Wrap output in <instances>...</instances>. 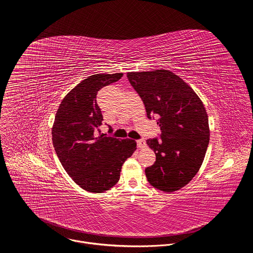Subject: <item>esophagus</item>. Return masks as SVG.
<instances>
[{
    "label": "esophagus",
    "instance_id": "34e87169",
    "mask_svg": "<svg viewBox=\"0 0 253 253\" xmlns=\"http://www.w3.org/2000/svg\"><path fill=\"white\" fill-rule=\"evenodd\" d=\"M137 146H138L139 148H144V147L146 146V142L144 141L143 139H140V140L137 141Z\"/></svg>",
    "mask_w": 253,
    "mask_h": 253
}]
</instances>
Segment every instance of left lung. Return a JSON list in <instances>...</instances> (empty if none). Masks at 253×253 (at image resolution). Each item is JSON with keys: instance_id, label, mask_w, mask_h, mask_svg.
I'll return each mask as SVG.
<instances>
[{"instance_id": "left-lung-1", "label": "left lung", "mask_w": 253, "mask_h": 253, "mask_svg": "<svg viewBox=\"0 0 253 253\" xmlns=\"http://www.w3.org/2000/svg\"><path fill=\"white\" fill-rule=\"evenodd\" d=\"M128 80L147 113L158 117L161 139H148L156 155L145 169L149 183L164 192L188 184L200 169L209 143L205 107L194 90L169 70L129 72Z\"/></svg>"}]
</instances>
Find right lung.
Listing matches in <instances>:
<instances>
[{
	"instance_id": "add662e5",
	"label": "right lung",
	"mask_w": 253,
	"mask_h": 253,
	"mask_svg": "<svg viewBox=\"0 0 253 253\" xmlns=\"http://www.w3.org/2000/svg\"><path fill=\"white\" fill-rule=\"evenodd\" d=\"M122 73L96 74L81 81L62 100L52 127L57 156L73 181L86 191L102 193L120 179L123 163L136 150V141L101 133L103 116L98 91L121 79Z\"/></svg>"
}]
</instances>
